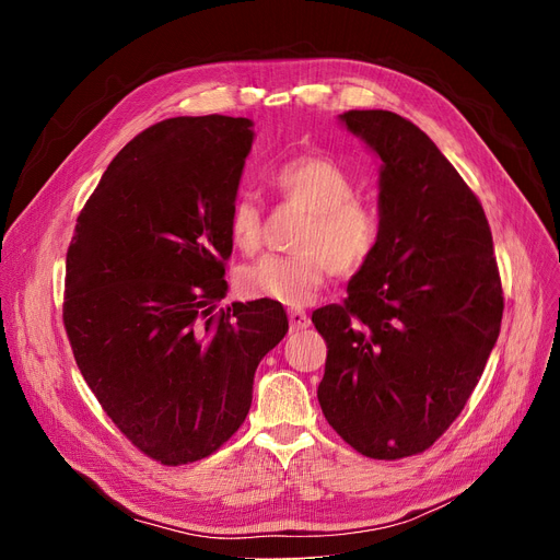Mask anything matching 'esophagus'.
Masks as SVG:
<instances>
[{"mask_svg": "<svg viewBox=\"0 0 560 560\" xmlns=\"http://www.w3.org/2000/svg\"><path fill=\"white\" fill-rule=\"evenodd\" d=\"M288 319H290V329L292 331H302V329H306L311 325V317L302 308H290L288 311Z\"/></svg>", "mask_w": 560, "mask_h": 560, "instance_id": "1", "label": "esophagus"}]
</instances>
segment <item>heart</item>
<instances>
[{"instance_id":"1","label":"heart","mask_w":560,"mask_h":560,"mask_svg":"<svg viewBox=\"0 0 560 560\" xmlns=\"http://www.w3.org/2000/svg\"><path fill=\"white\" fill-rule=\"evenodd\" d=\"M279 197L306 213L295 256H265L238 275V290L249 300L288 306L306 304L327 275H357L378 247L381 222L370 203L357 199V184L329 159L300 156L272 174ZM235 249L254 254L262 241V218L249 197L235 199L229 213Z\"/></svg>"}]
</instances>
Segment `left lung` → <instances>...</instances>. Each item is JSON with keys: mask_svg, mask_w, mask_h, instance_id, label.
<instances>
[{"mask_svg": "<svg viewBox=\"0 0 560 560\" xmlns=\"http://www.w3.org/2000/svg\"><path fill=\"white\" fill-rule=\"evenodd\" d=\"M340 125L378 159V247L345 304L313 313L327 340L317 399L370 458L429 450L477 388L502 327V281L475 192L433 140L390 110Z\"/></svg>", "mask_w": 560, "mask_h": 560, "instance_id": "8db88e82", "label": "left lung"}]
</instances>
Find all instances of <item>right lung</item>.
Listing matches in <instances>:
<instances>
[{
	"label": "right lung",
	"instance_id": "obj_1",
	"mask_svg": "<svg viewBox=\"0 0 560 560\" xmlns=\"http://www.w3.org/2000/svg\"><path fill=\"white\" fill-rule=\"evenodd\" d=\"M252 142L247 117L144 129L106 167L68 249L74 361L115 427L163 465L209 456L241 429L256 368L288 331L272 300L215 311Z\"/></svg>",
	"mask_w": 560,
	"mask_h": 560
}]
</instances>
